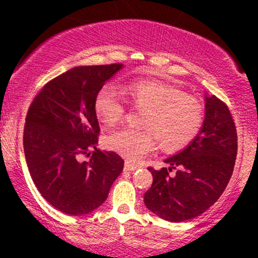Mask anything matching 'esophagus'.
<instances>
[{"instance_id":"obj_1","label":"esophagus","mask_w":258,"mask_h":258,"mask_svg":"<svg viewBox=\"0 0 258 258\" xmlns=\"http://www.w3.org/2000/svg\"><path fill=\"white\" fill-rule=\"evenodd\" d=\"M137 168H138V166H136L135 164H131L130 161L125 162V170L126 171H130V172H132V171H136Z\"/></svg>"}]
</instances>
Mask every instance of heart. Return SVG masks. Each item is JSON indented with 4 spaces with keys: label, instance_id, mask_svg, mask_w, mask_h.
Masks as SVG:
<instances>
[{
    "label": "heart",
    "instance_id": "b5f03b06",
    "mask_svg": "<svg viewBox=\"0 0 258 258\" xmlns=\"http://www.w3.org/2000/svg\"><path fill=\"white\" fill-rule=\"evenodd\" d=\"M121 93L137 109L144 110L142 130L123 128L109 133L104 144L128 160H138L152 149L155 141L165 152L188 146L204 122L203 104L180 88L153 79H137L120 86ZM94 111L102 123L111 126L125 114V105L111 86H104L94 98Z\"/></svg>",
    "mask_w": 258,
    "mask_h": 258
}]
</instances>
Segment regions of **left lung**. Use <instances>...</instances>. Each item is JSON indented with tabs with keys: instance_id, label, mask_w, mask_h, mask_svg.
<instances>
[{
	"instance_id": "1",
	"label": "left lung",
	"mask_w": 258,
	"mask_h": 258,
	"mask_svg": "<svg viewBox=\"0 0 258 258\" xmlns=\"http://www.w3.org/2000/svg\"><path fill=\"white\" fill-rule=\"evenodd\" d=\"M238 138L229 109L205 94V119L184 149L165 160L170 167L148 170L153 184L144 204L162 220L183 222L200 216L224 191L235 164ZM172 169L176 172L170 175Z\"/></svg>"
}]
</instances>
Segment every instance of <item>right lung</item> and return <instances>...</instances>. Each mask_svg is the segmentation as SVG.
<instances>
[{"label":"right lung","mask_w":258,"mask_h":258,"mask_svg":"<svg viewBox=\"0 0 258 258\" xmlns=\"http://www.w3.org/2000/svg\"><path fill=\"white\" fill-rule=\"evenodd\" d=\"M123 64L75 67L38 92L25 120L24 153L41 195L70 216L90 214L108 198L123 160L97 149L94 98ZM94 152H91L90 149ZM81 155L90 159L81 160Z\"/></svg>","instance_id":"add662e5"}]
</instances>
